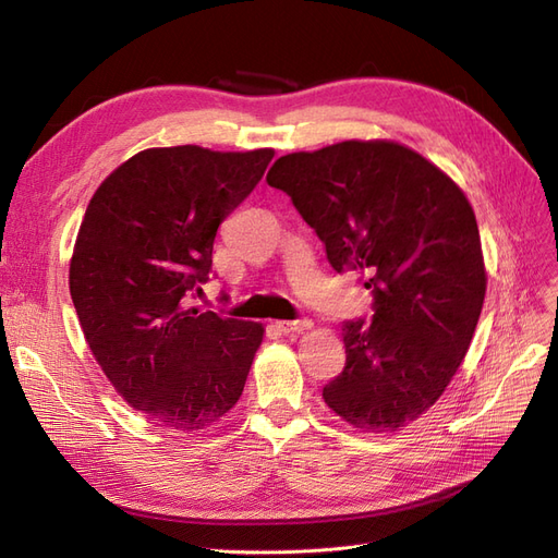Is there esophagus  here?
Masks as SVG:
<instances>
[{
    "label": "esophagus",
    "instance_id": "1",
    "mask_svg": "<svg viewBox=\"0 0 558 558\" xmlns=\"http://www.w3.org/2000/svg\"><path fill=\"white\" fill-rule=\"evenodd\" d=\"M312 326L310 318H295V320H277V328L286 335H293V332H302Z\"/></svg>",
    "mask_w": 558,
    "mask_h": 558
}]
</instances>
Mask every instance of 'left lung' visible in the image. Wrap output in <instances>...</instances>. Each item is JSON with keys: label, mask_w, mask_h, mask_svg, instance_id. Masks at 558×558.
I'll return each mask as SVG.
<instances>
[{"label": "left lung", "mask_w": 558, "mask_h": 558, "mask_svg": "<svg viewBox=\"0 0 558 558\" xmlns=\"http://www.w3.org/2000/svg\"><path fill=\"white\" fill-rule=\"evenodd\" d=\"M267 183L356 272L373 318L342 324L347 363L324 386L359 430H396L442 396L482 314L486 272L475 214L433 162L396 142H342L281 156Z\"/></svg>", "instance_id": "8db88e82"}]
</instances>
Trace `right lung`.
Instances as JSON below:
<instances>
[{
	"mask_svg": "<svg viewBox=\"0 0 558 558\" xmlns=\"http://www.w3.org/2000/svg\"><path fill=\"white\" fill-rule=\"evenodd\" d=\"M272 148H148L111 172L83 216L70 291L95 361L134 410L185 433L240 400L263 326L199 312L216 230L263 179Z\"/></svg>",
	"mask_w": 558,
	"mask_h": 558,
	"instance_id": "right-lung-1",
	"label": "right lung"
}]
</instances>
